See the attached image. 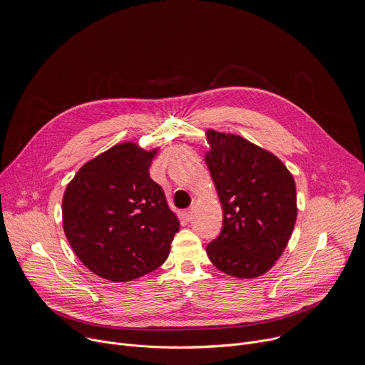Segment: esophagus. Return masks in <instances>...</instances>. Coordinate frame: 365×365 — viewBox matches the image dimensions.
Masks as SVG:
<instances>
[{
	"mask_svg": "<svg viewBox=\"0 0 365 365\" xmlns=\"http://www.w3.org/2000/svg\"><path fill=\"white\" fill-rule=\"evenodd\" d=\"M183 215H185V218H186L187 221H190V220H192V217H193V208L190 207V208L185 210V211H183Z\"/></svg>",
	"mask_w": 365,
	"mask_h": 365,
	"instance_id": "esophagus-1",
	"label": "esophagus"
}]
</instances>
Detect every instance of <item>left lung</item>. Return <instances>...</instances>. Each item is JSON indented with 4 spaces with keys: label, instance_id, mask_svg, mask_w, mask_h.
Here are the masks:
<instances>
[{
    "label": "left lung",
    "instance_id": "left-lung-1",
    "mask_svg": "<svg viewBox=\"0 0 365 365\" xmlns=\"http://www.w3.org/2000/svg\"><path fill=\"white\" fill-rule=\"evenodd\" d=\"M207 135L205 163L222 207V230L208 243V257L224 274L256 278L274 267L291 237L294 178L278 157L239 135Z\"/></svg>",
    "mask_w": 365,
    "mask_h": 365
}]
</instances>
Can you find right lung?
I'll use <instances>...</instances> for the list:
<instances>
[{"label": "right lung", "instance_id": "obj_1", "mask_svg": "<svg viewBox=\"0 0 365 365\" xmlns=\"http://www.w3.org/2000/svg\"><path fill=\"white\" fill-rule=\"evenodd\" d=\"M154 151L118 144L86 163L62 200V225L73 250L96 275L137 279L164 263L179 221L150 178Z\"/></svg>", "mask_w": 365, "mask_h": 365}]
</instances>
